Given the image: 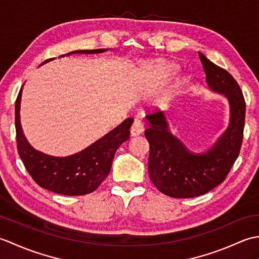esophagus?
Segmentation results:
<instances>
[{
    "label": "esophagus",
    "mask_w": 259,
    "mask_h": 259,
    "mask_svg": "<svg viewBox=\"0 0 259 259\" xmlns=\"http://www.w3.org/2000/svg\"><path fill=\"white\" fill-rule=\"evenodd\" d=\"M144 129H145V128H144V123H142L140 120L136 119V120L134 121L133 125H131L130 134H131V136H134V137L139 136V135H141L142 133H144Z\"/></svg>",
    "instance_id": "esophagus-1"
}]
</instances>
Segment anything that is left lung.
Segmentation results:
<instances>
[{
	"mask_svg": "<svg viewBox=\"0 0 259 259\" xmlns=\"http://www.w3.org/2000/svg\"><path fill=\"white\" fill-rule=\"evenodd\" d=\"M209 89L227 99L229 124L212 147L203 152L189 150L169 129L162 111L147 115L146 138L150 145L148 171L156 188L172 198H192L221 185L237 159L245 125L246 104L237 82L198 52Z\"/></svg>",
	"mask_w": 259,
	"mask_h": 259,
	"instance_id": "1",
	"label": "left lung"
}]
</instances>
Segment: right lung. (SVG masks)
Instances as JSON below:
<instances>
[{
	"mask_svg": "<svg viewBox=\"0 0 259 259\" xmlns=\"http://www.w3.org/2000/svg\"><path fill=\"white\" fill-rule=\"evenodd\" d=\"M106 51H108V49L76 50L64 56H71L75 53L93 54ZM51 60H54V58L41 63L40 67ZM23 85L15 102V129L18 151L27 172L38 186L56 194L81 196L95 191L108 177L115 151L124 141L129 139V129L134 119H125L122 123L115 126L102 138L72 156H49L34 149L26 140L22 130L20 108Z\"/></svg>",
	"mask_w": 259,
	"mask_h": 259,
	"instance_id": "add662e5",
	"label": "right lung"
}]
</instances>
